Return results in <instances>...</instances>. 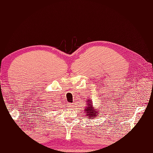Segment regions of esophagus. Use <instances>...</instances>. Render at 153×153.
<instances>
[{
	"label": "esophagus",
	"instance_id": "obj_1",
	"mask_svg": "<svg viewBox=\"0 0 153 153\" xmlns=\"http://www.w3.org/2000/svg\"><path fill=\"white\" fill-rule=\"evenodd\" d=\"M72 105H73V104H72V103H69V106H72Z\"/></svg>",
	"mask_w": 153,
	"mask_h": 153
}]
</instances>
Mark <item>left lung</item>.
<instances>
[{"label": "left lung", "mask_w": 153, "mask_h": 153, "mask_svg": "<svg viewBox=\"0 0 153 153\" xmlns=\"http://www.w3.org/2000/svg\"><path fill=\"white\" fill-rule=\"evenodd\" d=\"M86 107H85V108H84V113H86L85 114V116H86V117L88 119V120H90V119L94 118L97 117V115H99L100 111L99 109H97V108L93 107L92 102L91 101V100H86Z\"/></svg>", "instance_id": "obj_1"}]
</instances>
